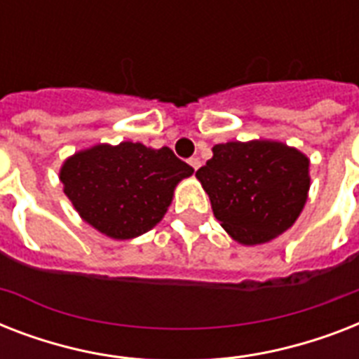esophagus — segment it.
Listing matches in <instances>:
<instances>
[{"label":"esophagus","instance_id":"esophagus-1","mask_svg":"<svg viewBox=\"0 0 359 359\" xmlns=\"http://www.w3.org/2000/svg\"><path fill=\"white\" fill-rule=\"evenodd\" d=\"M188 163H190L191 168L196 169H199V165H201V160H199V158H190V160H188Z\"/></svg>","mask_w":359,"mask_h":359}]
</instances>
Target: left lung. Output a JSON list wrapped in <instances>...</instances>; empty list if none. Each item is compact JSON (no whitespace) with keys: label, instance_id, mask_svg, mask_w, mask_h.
<instances>
[{"label":"left lung","instance_id":"8db88e82","mask_svg":"<svg viewBox=\"0 0 359 359\" xmlns=\"http://www.w3.org/2000/svg\"><path fill=\"white\" fill-rule=\"evenodd\" d=\"M196 177L212 212L236 242L262 244L294 224L309 191V160L278 141H229Z\"/></svg>","mask_w":359,"mask_h":359}]
</instances>
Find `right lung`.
Returning a JSON list of instances; mask_svg holds the SVG:
<instances>
[{"label":"right lung","mask_w":359,"mask_h":359,"mask_svg":"<svg viewBox=\"0 0 359 359\" xmlns=\"http://www.w3.org/2000/svg\"><path fill=\"white\" fill-rule=\"evenodd\" d=\"M194 169L169 147L124 141L97 145L61 168L65 194L87 224L117 240L143 235L163 218L175 186Z\"/></svg>","instance_id":"add662e5"}]
</instances>
